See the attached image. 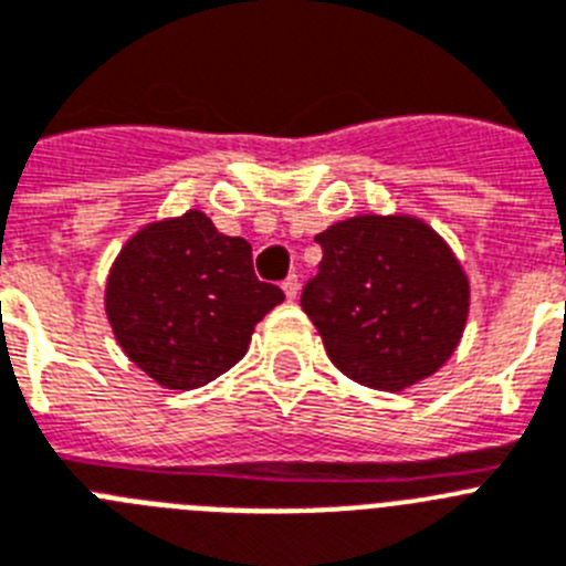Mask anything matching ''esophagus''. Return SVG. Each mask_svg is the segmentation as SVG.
<instances>
[{
  "instance_id": "obj_1",
  "label": "esophagus",
  "mask_w": 566,
  "mask_h": 566,
  "mask_svg": "<svg viewBox=\"0 0 566 566\" xmlns=\"http://www.w3.org/2000/svg\"><path fill=\"white\" fill-rule=\"evenodd\" d=\"M282 290H284V296H287L290 302H293V298L298 296V279L296 276H287L282 282Z\"/></svg>"
}]
</instances>
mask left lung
Returning <instances> with one entry per match:
<instances>
[{"label":"left lung","instance_id":"1","mask_svg":"<svg viewBox=\"0 0 566 566\" xmlns=\"http://www.w3.org/2000/svg\"><path fill=\"white\" fill-rule=\"evenodd\" d=\"M316 242L322 262L302 311L344 376L399 392L453 356L470 282L436 230L412 216H353Z\"/></svg>","mask_w":566,"mask_h":566}]
</instances>
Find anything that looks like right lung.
Here are the masks:
<instances>
[{
    "instance_id": "right-lung-1",
    "label": "right lung",
    "mask_w": 566,
    "mask_h": 566,
    "mask_svg": "<svg viewBox=\"0 0 566 566\" xmlns=\"http://www.w3.org/2000/svg\"><path fill=\"white\" fill-rule=\"evenodd\" d=\"M282 287L259 282L253 250L199 210L147 224L122 248L105 311L127 358L170 390H196L248 353Z\"/></svg>"
}]
</instances>
